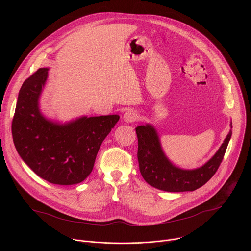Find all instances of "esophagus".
<instances>
[{
  "label": "esophagus",
  "instance_id": "34e87169",
  "mask_svg": "<svg viewBox=\"0 0 251 251\" xmlns=\"http://www.w3.org/2000/svg\"><path fill=\"white\" fill-rule=\"evenodd\" d=\"M139 119V115L135 110H127L123 115V120L127 123L135 122Z\"/></svg>",
  "mask_w": 251,
  "mask_h": 251
}]
</instances>
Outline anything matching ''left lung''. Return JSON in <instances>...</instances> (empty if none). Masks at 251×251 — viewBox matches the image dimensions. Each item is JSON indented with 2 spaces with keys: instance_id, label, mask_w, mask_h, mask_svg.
<instances>
[{
  "instance_id": "1",
  "label": "left lung",
  "mask_w": 251,
  "mask_h": 251,
  "mask_svg": "<svg viewBox=\"0 0 251 251\" xmlns=\"http://www.w3.org/2000/svg\"><path fill=\"white\" fill-rule=\"evenodd\" d=\"M136 134L138 137L137 157L142 176L150 186L173 193L193 192L209 181L218 171L231 138L230 130L218 152L201 168L183 170L173 165L166 157L157 131L152 125L138 126Z\"/></svg>"
}]
</instances>
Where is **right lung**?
Listing matches in <instances>:
<instances>
[{
    "mask_svg": "<svg viewBox=\"0 0 251 251\" xmlns=\"http://www.w3.org/2000/svg\"><path fill=\"white\" fill-rule=\"evenodd\" d=\"M49 68H39L22 85L12 122L15 147L23 161L54 185L81 183L92 172L98 150L119 115L80 117L59 124L40 111Z\"/></svg>",
    "mask_w": 251,
    "mask_h": 251,
    "instance_id": "1",
    "label": "right lung"
}]
</instances>
